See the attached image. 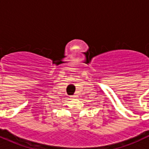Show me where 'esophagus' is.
I'll use <instances>...</instances> for the list:
<instances>
[{"mask_svg": "<svg viewBox=\"0 0 149 149\" xmlns=\"http://www.w3.org/2000/svg\"><path fill=\"white\" fill-rule=\"evenodd\" d=\"M71 98H77V95H72Z\"/></svg>", "mask_w": 149, "mask_h": 149, "instance_id": "esophagus-1", "label": "esophagus"}]
</instances>
